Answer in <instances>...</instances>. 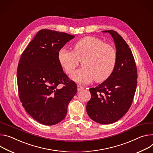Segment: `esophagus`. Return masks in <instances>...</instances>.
Masks as SVG:
<instances>
[{"label":"esophagus","mask_w":153,"mask_h":153,"mask_svg":"<svg viewBox=\"0 0 153 153\" xmlns=\"http://www.w3.org/2000/svg\"><path fill=\"white\" fill-rule=\"evenodd\" d=\"M77 87H78V88H77L78 91H82L83 89V88L81 85H78Z\"/></svg>","instance_id":"esophagus-1"}]
</instances>
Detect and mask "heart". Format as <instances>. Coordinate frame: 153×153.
Returning <instances> with one entry per match:
<instances>
[{"label":"heart","instance_id":"b5f03b06","mask_svg":"<svg viewBox=\"0 0 153 153\" xmlns=\"http://www.w3.org/2000/svg\"><path fill=\"white\" fill-rule=\"evenodd\" d=\"M114 47L95 37L87 36L76 41L74 52L63 47L58 53V62L67 74L73 72L82 61V69L74 72L71 78L76 83L87 84L94 79L97 82L107 79L113 73L117 62Z\"/></svg>","mask_w":153,"mask_h":153}]
</instances>
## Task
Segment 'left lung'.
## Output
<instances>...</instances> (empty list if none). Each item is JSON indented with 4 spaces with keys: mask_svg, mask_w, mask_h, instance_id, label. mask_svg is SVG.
<instances>
[{
    "mask_svg": "<svg viewBox=\"0 0 153 153\" xmlns=\"http://www.w3.org/2000/svg\"><path fill=\"white\" fill-rule=\"evenodd\" d=\"M102 32L109 33L113 38L117 62L107 79L89 89L91 98L86 111L92 120L107 125L120 119L131 107L137 88V72L131 50L123 38L114 30Z\"/></svg>",
    "mask_w": 153,
    "mask_h": 153,
    "instance_id": "1",
    "label": "left lung"
}]
</instances>
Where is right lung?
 Here are the masks:
<instances>
[{
	"label": "right lung",
	"mask_w": 153,
	"mask_h": 153,
	"mask_svg": "<svg viewBox=\"0 0 153 153\" xmlns=\"http://www.w3.org/2000/svg\"><path fill=\"white\" fill-rule=\"evenodd\" d=\"M74 38L63 32L41 30L20 58L17 71L20 100L27 113L42 125L61 122L77 92L76 83L64 73L58 59L59 49ZM59 83L64 84L61 89L57 88Z\"/></svg>",
	"instance_id": "1"
}]
</instances>
